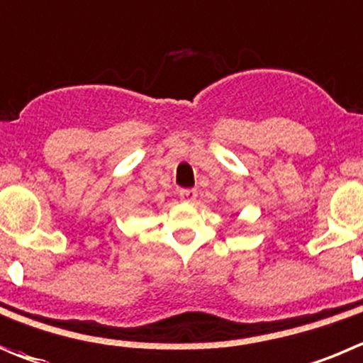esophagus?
I'll return each instance as SVG.
<instances>
[{
  "instance_id": "1",
  "label": "esophagus",
  "mask_w": 363,
  "mask_h": 363,
  "mask_svg": "<svg viewBox=\"0 0 363 363\" xmlns=\"http://www.w3.org/2000/svg\"><path fill=\"white\" fill-rule=\"evenodd\" d=\"M179 199L185 203H192L196 201V196H198V191L196 189H182V191L178 192Z\"/></svg>"
}]
</instances>
